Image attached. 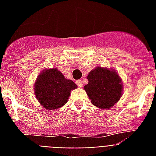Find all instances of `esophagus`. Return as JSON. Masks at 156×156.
Segmentation results:
<instances>
[{"label": "esophagus", "mask_w": 156, "mask_h": 156, "mask_svg": "<svg viewBox=\"0 0 156 156\" xmlns=\"http://www.w3.org/2000/svg\"><path fill=\"white\" fill-rule=\"evenodd\" d=\"M76 84L78 85V87H83V82H82V80H77L76 81Z\"/></svg>", "instance_id": "1"}]
</instances>
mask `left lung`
I'll list each match as a JSON object with an SVG mask.
<instances>
[{
	"instance_id": "left-lung-1",
	"label": "left lung",
	"mask_w": 156,
	"mask_h": 156,
	"mask_svg": "<svg viewBox=\"0 0 156 156\" xmlns=\"http://www.w3.org/2000/svg\"><path fill=\"white\" fill-rule=\"evenodd\" d=\"M84 87L91 104L101 109H108L118 102L123 92L122 79L116 69L97 66L87 75Z\"/></svg>"
}]
</instances>
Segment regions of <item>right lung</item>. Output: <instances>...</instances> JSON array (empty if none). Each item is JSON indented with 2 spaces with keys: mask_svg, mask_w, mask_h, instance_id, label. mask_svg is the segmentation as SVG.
Masks as SVG:
<instances>
[{
  "mask_svg": "<svg viewBox=\"0 0 156 156\" xmlns=\"http://www.w3.org/2000/svg\"><path fill=\"white\" fill-rule=\"evenodd\" d=\"M78 87L56 68L43 69L34 83V94L45 109L55 110L68 102L71 90Z\"/></svg>",
  "mask_w": 156,
  "mask_h": 156,
  "instance_id": "add662e5",
  "label": "right lung"
}]
</instances>
